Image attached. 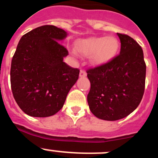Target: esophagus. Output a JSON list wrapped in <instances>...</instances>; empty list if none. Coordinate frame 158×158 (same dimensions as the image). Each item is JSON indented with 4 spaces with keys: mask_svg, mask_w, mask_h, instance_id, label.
<instances>
[{
    "mask_svg": "<svg viewBox=\"0 0 158 158\" xmlns=\"http://www.w3.org/2000/svg\"><path fill=\"white\" fill-rule=\"evenodd\" d=\"M86 76V72L83 69L80 70V73H79V76L80 77H84V76Z\"/></svg>",
    "mask_w": 158,
    "mask_h": 158,
    "instance_id": "34e87169",
    "label": "esophagus"
}]
</instances>
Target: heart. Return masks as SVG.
Instances as JSON below:
<instances>
[{
  "mask_svg": "<svg viewBox=\"0 0 158 158\" xmlns=\"http://www.w3.org/2000/svg\"><path fill=\"white\" fill-rule=\"evenodd\" d=\"M76 50L88 57L95 65H102L111 60L117 53L120 44L114 37H92L76 42Z\"/></svg>",
  "mask_w": 158,
  "mask_h": 158,
  "instance_id": "heart-1",
  "label": "heart"
}]
</instances>
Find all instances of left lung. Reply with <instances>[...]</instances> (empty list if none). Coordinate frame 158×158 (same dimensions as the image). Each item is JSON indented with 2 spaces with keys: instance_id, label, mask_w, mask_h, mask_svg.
Returning <instances> with one entry per match:
<instances>
[{
  "instance_id": "obj_1",
  "label": "left lung",
  "mask_w": 158,
  "mask_h": 158,
  "mask_svg": "<svg viewBox=\"0 0 158 158\" xmlns=\"http://www.w3.org/2000/svg\"><path fill=\"white\" fill-rule=\"evenodd\" d=\"M121 48L106 63L87 69L92 113L101 120H117L137 109L143 98L146 64L142 48L134 38L117 33Z\"/></svg>"
}]
</instances>
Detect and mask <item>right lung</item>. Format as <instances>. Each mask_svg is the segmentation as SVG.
Segmentation results:
<instances>
[{
  "mask_svg": "<svg viewBox=\"0 0 158 158\" xmlns=\"http://www.w3.org/2000/svg\"><path fill=\"white\" fill-rule=\"evenodd\" d=\"M66 36L62 29L43 25L20 39L11 60L10 85L16 102L29 116L58 113L79 78V69L63 62L69 52L58 41Z\"/></svg>",
  "mask_w": 158,
  "mask_h": 158,
  "instance_id": "add662e5",
  "label": "right lung"
}]
</instances>
